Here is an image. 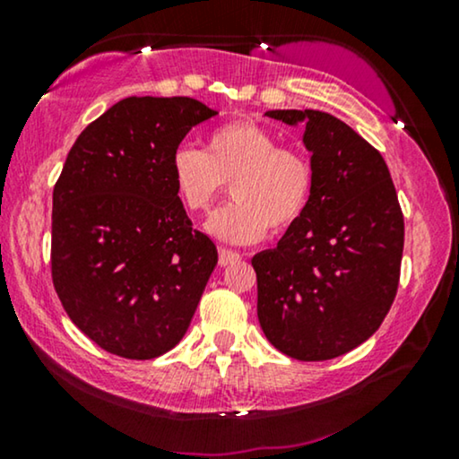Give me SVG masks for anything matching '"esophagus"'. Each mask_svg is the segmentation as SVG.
<instances>
[{
	"label": "esophagus",
	"mask_w": 459,
	"mask_h": 459,
	"mask_svg": "<svg viewBox=\"0 0 459 459\" xmlns=\"http://www.w3.org/2000/svg\"><path fill=\"white\" fill-rule=\"evenodd\" d=\"M240 259V255L234 253V250L230 248H219V265L225 267V265H231V263Z\"/></svg>",
	"instance_id": "esophagus-1"
}]
</instances>
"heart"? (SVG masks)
<instances>
[{
	"label": "heart",
	"instance_id": "1",
	"mask_svg": "<svg viewBox=\"0 0 459 459\" xmlns=\"http://www.w3.org/2000/svg\"><path fill=\"white\" fill-rule=\"evenodd\" d=\"M171 181L187 211H206L225 184L234 204L212 212L206 231L230 244L261 240L294 228L309 206L313 167L299 148L280 146L272 131L253 121L212 129L206 148L179 146L171 156Z\"/></svg>",
	"mask_w": 459,
	"mask_h": 459
}]
</instances>
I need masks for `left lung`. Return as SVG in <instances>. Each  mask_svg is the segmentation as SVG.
I'll return each instance as SVG.
<instances>
[{
  "mask_svg": "<svg viewBox=\"0 0 459 459\" xmlns=\"http://www.w3.org/2000/svg\"><path fill=\"white\" fill-rule=\"evenodd\" d=\"M305 123L313 190L278 247L253 256L256 316L267 341L299 361H325L366 342L391 309L403 256V212L378 150L319 110H269Z\"/></svg>",
  "mask_w": 459,
  "mask_h": 459,
  "instance_id": "1",
  "label": "left lung"
}]
</instances>
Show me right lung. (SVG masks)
Here are the masks:
<instances>
[{
	"instance_id": "obj_1",
	"label": "right lung",
	"mask_w": 459,
	"mask_h": 459,
	"mask_svg": "<svg viewBox=\"0 0 459 459\" xmlns=\"http://www.w3.org/2000/svg\"><path fill=\"white\" fill-rule=\"evenodd\" d=\"M194 98H125L87 125L54 187L52 280L73 324L125 359L184 338L217 265L171 181V156L215 117Z\"/></svg>"
}]
</instances>
